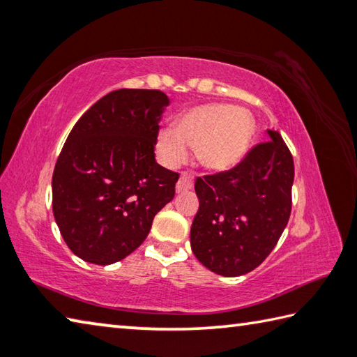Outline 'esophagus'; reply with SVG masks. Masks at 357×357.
Returning <instances> with one entry per match:
<instances>
[{
	"instance_id": "esophagus-1",
	"label": "esophagus",
	"mask_w": 357,
	"mask_h": 357,
	"mask_svg": "<svg viewBox=\"0 0 357 357\" xmlns=\"http://www.w3.org/2000/svg\"><path fill=\"white\" fill-rule=\"evenodd\" d=\"M192 185H193V178L190 176V174L183 173L176 183V193H183V192L190 190Z\"/></svg>"
}]
</instances>
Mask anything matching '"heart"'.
Masks as SVG:
<instances>
[{
	"label": "heart",
	"mask_w": 357,
	"mask_h": 357,
	"mask_svg": "<svg viewBox=\"0 0 357 357\" xmlns=\"http://www.w3.org/2000/svg\"><path fill=\"white\" fill-rule=\"evenodd\" d=\"M250 137L251 120L241 109L206 105L187 111L178 128L160 129L156 150L167 167H179L190 158L192 148L201 165L222 172L243 158Z\"/></svg>",
	"instance_id": "1"
}]
</instances>
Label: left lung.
<instances>
[{
	"label": "left lung",
	"mask_w": 357,
	"mask_h": 357,
	"mask_svg": "<svg viewBox=\"0 0 357 357\" xmlns=\"http://www.w3.org/2000/svg\"><path fill=\"white\" fill-rule=\"evenodd\" d=\"M267 135L234 168L195 181L199 209L190 228L192 251L217 275L250 273L287 226L294 159L280 132L267 129Z\"/></svg>",
	"instance_id": "obj_1"
}]
</instances>
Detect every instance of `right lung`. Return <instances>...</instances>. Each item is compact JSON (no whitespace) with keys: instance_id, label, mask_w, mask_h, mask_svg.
<instances>
[{"instance_id":"add662e5","label":"right lung","mask_w":357,"mask_h":357,"mask_svg":"<svg viewBox=\"0 0 357 357\" xmlns=\"http://www.w3.org/2000/svg\"><path fill=\"white\" fill-rule=\"evenodd\" d=\"M168 105L160 90L119 89L71 129L51 190L57 228L82 261L109 265L131 255L173 199L179 174L154 159Z\"/></svg>"}]
</instances>
